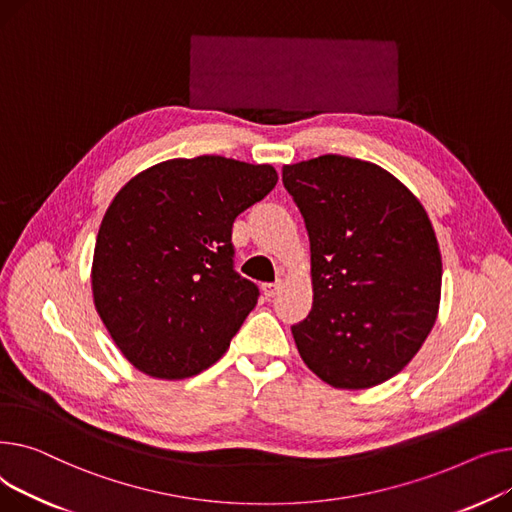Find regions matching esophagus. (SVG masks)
Returning a JSON list of instances; mask_svg holds the SVG:
<instances>
[{"label": "esophagus", "instance_id": "esophagus-1", "mask_svg": "<svg viewBox=\"0 0 512 512\" xmlns=\"http://www.w3.org/2000/svg\"><path fill=\"white\" fill-rule=\"evenodd\" d=\"M281 281H275V283H264L262 285V291H264V295L266 297H275L277 293H279V289H281Z\"/></svg>", "mask_w": 512, "mask_h": 512}]
</instances>
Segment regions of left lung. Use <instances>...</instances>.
I'll list each match as a JSON object with an SVG mask.
<instances>
[{
  "mask_svg": "<svg viewBox=\"0 0 512 512\" xmlns=\"http://www.w3.org/2000/svg\"><path fill=\"white\" fill-rule=\"evenodd\" d=\"M310 237L314 302L291 326L326 384L362 390L399 374L436 322L442 258L426 208L395 175L341 155L283 167Z\"/></svg>",
  "mask_w": 512,
  "mask_h": 512,
  "instance_id": "8db88e82",
  "label": "left lung"
}]
</instances>
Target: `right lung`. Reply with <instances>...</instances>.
<instances>
[{
	"instance_id": "1",
	"label": "right lung",
	"mask_w": 512,
	"mask_h": 512,
	"mask_svg": "<svg viewBox=\"0 0 512 512\" xmlns=\"http://www.w3.org/2000/svg\"><path fill=\"white\" fill-rule=\"evenodd\" d=\"M277 179L273 165L202 155L148 167L115 194L90 283L134 368L182 380L223 357L260 295L233 270L231 227Z\"/></svg>"
}]
</instances>
